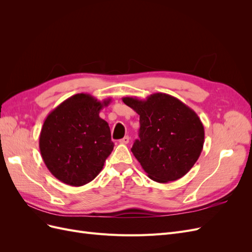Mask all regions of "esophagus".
I'll list each match as a JSON object with an SVG mask.
<instances>
[{
	"label": "esophagus",
	"mask_w": 252,
	"mask_h": 252,
	"mask_svg": "<svg viewBox=\"0 0 252 252\" xmlns=\"http://www.w3.org/2000/svg\"><path fill=\"white\" fill-rule=\"evenodd\" d=\"M128 142H129V136H124V138L123 139H121L120 140V143L121 144H128Z\"/></svg>",
	"instance_id": "34e87169"
}]
</instances>
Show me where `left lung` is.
<instances>
[{
    "instance_id": "1",
    "label": "left lung",
    "mask_w": 252,
    "mask_h": 252,
    "mask_svg": "<svg viewBox=\"0 0 252 252\" xmlns=\"http://www.w3.org/2000/svg\"><path fill=\"white\" fill-rule=\"evenodd\" d=\"M140 116V133L131 148L148 177L158 183L181 179L203 150L205 131L197 114L179 98L158 93L146 100L125 96Z\"/></svg>"
}]
</instances>
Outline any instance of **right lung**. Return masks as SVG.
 Segmentation results:
<instances>
[{
  "label": "right lung",
  "mask_w": 252,
  "mask_h": 252,
  "mask_svg": "<svg viewBox=\"0 0 252 252\" xmlns=\"http://www.w3.org/2000/svg\"><path fill=\"white\" fill-rule=\"evenodd\" d=\"M110 101L77 94L45 119L39 141L41 156L53 177L64 184L83 186L103 169L114 144L108 123L98 113Z\"/></svg>",
  "instance_id": "add662e5"
}]
</instances>
